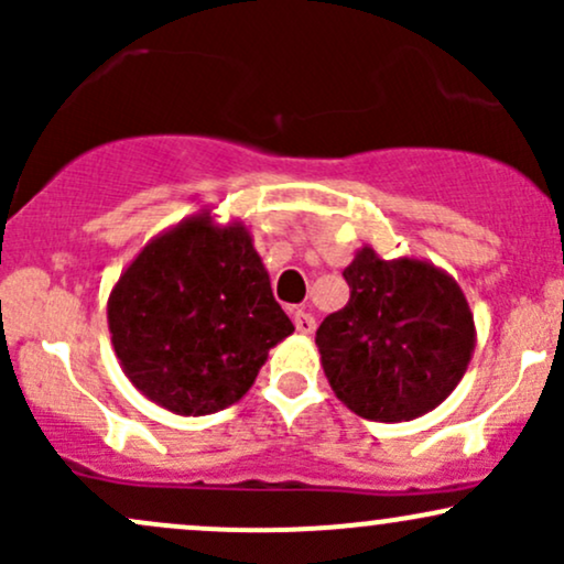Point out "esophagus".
<instances>
[{"instance_id":"1","label":"esophagus","mask_w":564,"mask_h":564,"mask_svg":"<svg viewBox=\"0 0 564 564\" xmlns=\"http://www.w3.org/2000/svg\"><path fill=\"white\" fill-rule=\"evenodd\" d=\"M291 321H294L296 332H300L302 336H310L315 332V318L310 313H304V310H296V313L291 315Z\"/></svg>"}]
</instances>
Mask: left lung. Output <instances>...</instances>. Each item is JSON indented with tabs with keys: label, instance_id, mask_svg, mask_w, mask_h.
<instances>
[{
	"label": "left lung",
	"instance_id": "obj_1",
	"mask_svg": "<svg viewBox=\"0 0 564 564\" xmlns=\"http://www.w3.org/2000/svg\"><path fill=\"white\" fill-rule=\"evenodd\" d=\"M345 281L349 302L315 334L336 398L371 422L435 411L464 379L477 341L456 278L416 257L381 260L364 246Z\"/></svg>",
	"mask_w": 564,
	"mask_h": 564
}]
</instances>
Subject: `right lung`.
Returning a JSON list of instances; mask_svg holds the SVG:
<instances>
[{"label":"right lung","mask_w":564,"mask_h":564,"mask_svg":"<svg viewBox=\"0 0 564 564\" xmlns=\"http://www.w3.org/2000/svg\"><path fill=\"white\" fill-rule=\"evenodd\" d=\"M108 332L134 390L177 416H206L251 390L294 326L249 228L200 209L127 264L108 296Z\"/></svg>","instance_id":"obj_1"}]
</instances>
